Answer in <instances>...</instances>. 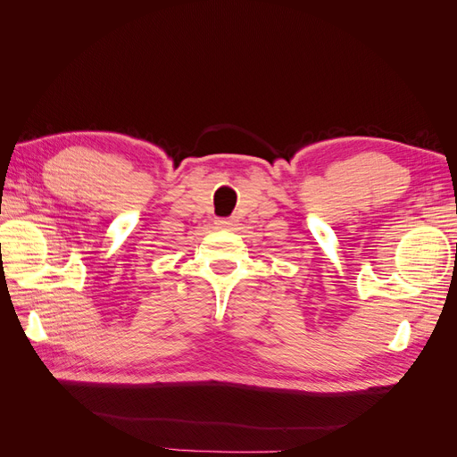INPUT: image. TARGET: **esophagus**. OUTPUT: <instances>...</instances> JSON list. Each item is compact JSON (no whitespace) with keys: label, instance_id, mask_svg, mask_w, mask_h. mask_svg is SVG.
Here are the masks:
<instances>
[{"label":"esophagus","instance_id":"34e87169","mask_svg":"<svg viewBox=\"0 0 457 457\" xmlns=\"http://www.w3.org/2000/svg\"><path fill=\"white\" fill-rule=\"evenodd\" d=\"M217 225H219L220 228H232L234 225H237V219H219Z\"/></svg>","mask_w":457,"mask_h":457}]
</instances>
